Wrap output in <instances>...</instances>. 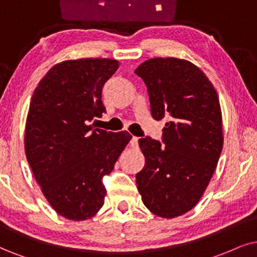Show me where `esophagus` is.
<instances>
[{
  "instance_id": "esophagus-1",
  "label": "esophagus",
  "mask_w": 257,
  "mask_h": 257,
  "mask_svg": "<svg viewBox=\"0 0 257 257\" xmlns=\"http://www.w3.org/2000/svg\"><path fill=\"white\" fill-rule=\"evenodd\" d=\"M131 145H132V147H138L139 138H136V136H133L132 140H131Z\"/></svg>"
}]
</instances>
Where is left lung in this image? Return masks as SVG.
Wrapping results in <instances>:
<instances>
[{"label":"left lung","mask_w":257,"mask_h":257,"mask_svg":"<svg viewBox=\"0 0 257 257\" xmlns=\"http://www.w3.org/2000/svg\"><path fill=\"white\" fill-rule=\"evenodd\" d=\"M135 73L147 86L152 116L170 118L162 144L139 140L146 158L136 184L146 207L162 218L192 210L203 196L223 148L222 111L212 84L196 65L153 58Z\"/></svg>","instance_id":"1"}]
</instances>
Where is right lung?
<instances>
[{
	"label": "right lung",
	"mask_w": 257,
	"mask_h": 257,
	"mask_svg": "<svg viewBox=\"0 0 257 257\" xmlns=\"http://www.w3.org/2000/svg\"><path fill=\"white\" fill-rule=\"evenodd\" d=\"M118 69L105 58L54 65L34 90L26 122L25 151L51 206L71 220L93 217L104 204L103 177L132 136L93 129L105 112L102 89Z\"/></svg>",
	"instance_id": "obj_1"
}]
</instances>
